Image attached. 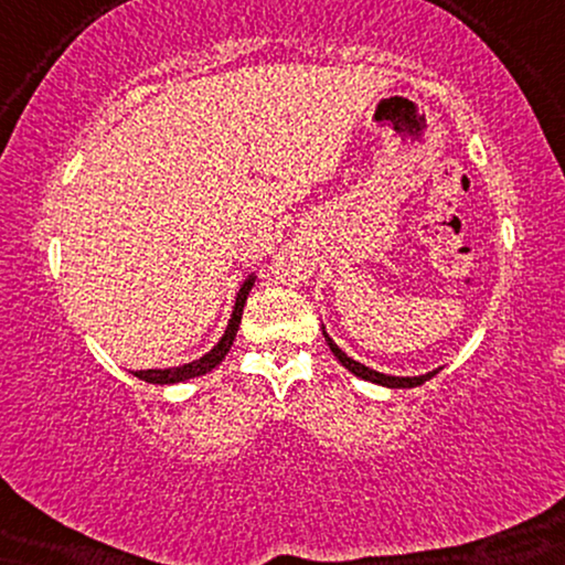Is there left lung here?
Segmentation results:
<instances>
[{
	"label": "left lung",
	"mask_w": 565,
	"mask_h": 565,
	"mask_svg": "<svg viewBox=\"0 0 565 565\" xmlns=\"http://www.w3.org/2000/svg\"><path fill=\"white\" fill-rule=\"evenodd\" d=\"M323 337H327V344H329V350L334 352V358L342 362V365L350 370L352 375H358V377H362V381H370V383H377V385H385V388H416V385H422L424 381H429V377H435L439 370H435V373H427V375H419V377H396V375H383V373H377V370H370V367H365V365H360L358 360H352V358H347V354L339 350V347L331 342L329 339V334L327 331H323Z\"/></svg>",
	"instance_id": "8db88e82"
}]
</instances>
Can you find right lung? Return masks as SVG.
<instances>
[{"instance_id":"right-lung-1","label":"right lung","mask_w":565,"mask_h":565,"mask_svg":"<svg viewBox=\"0 0 565 565\" xmlns=\"http://www.w3.org/2000/svg\"><path fill=\"white\" fill-rule=\"evenodd\" d=\"M254 285V277H249L242 285V290H238L236 296V306H234V313H231V321H228V329L226 334L221 337V342L213 347L211 352L205 354V358H200L195 362H188V365L182 367H167V370H134L136 377H141L146 383H159V385H167V383H182V381H190V377H198V375H205L211 373V370L218 365V362L226 358L231 344H234L236 339V331H238V323H242V313H244V303H246V296H249Z\"/></svg>"}]
</instances>
